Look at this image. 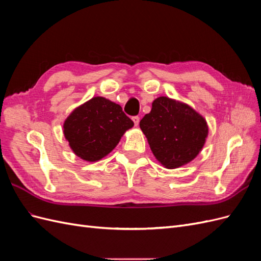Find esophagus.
<instances>
[{"mask_svg":"<svg viewBox=\"0 0 261 261\" xmlns=\"http://www.w3.org/2000/svg\"><path fill=\"white\" fill-rule=\"evenodd\" d=\"M133 121H134V124H135V126H138V124H139V117L138 116H134Z\"/></svg>","mask_w":261,"mask_h":261,"instance_id":"esophagus-1","label":"esophagus"}]
</instances>
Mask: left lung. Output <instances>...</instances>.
<instances>
[{
    "label": "left lung",
    "mask_w": 261,
    "mask_h": 261,
    "mask_svg": "<svg viewBox=\"0 0 261 261\" xmlns=\"http://www.w3.org/2000/svg\"><path fill=\"white\" fill-rule=\"evenodd\" d=\"M150 149L164 168L176 169L199 154L208 136L204 118L183 102L159 97L140 121Z\"/></svg>",
    "instance_id": "obj_1"
}]
</instances>
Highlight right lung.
I'll use <instances>...</instances> for the list:
<instances>
[{
    "mask_svg": "<svg viewBox=\"0 0 261 261\" xmlns=\"http://www.w3.org/2000/svg\"><path fill=\"white\" fill-rule=\"evenodd\" d=\"M133 126L134 122L120 105L103 97H93L68 115L63 133L77 156L96 162L111 152Z\"/></svg>",
    "mask_w": 261,
    "mask_h": 261,
    "instance_id": "1",
    "label": "right lung"
}]
</instances>
